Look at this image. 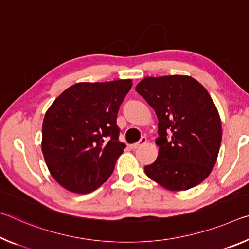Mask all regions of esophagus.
<instances>
[{
  "label": "esophagus",
  "mask_w": 249,
  "mask_h": 249,
  "mask_svg": "<svg viewBox=\"0 0 249 249\" xmlns=\"http://www.w3.org/2000/svg\"><path fill=\"white\" fill-rule=\"evenodd\" d=\"M146 142H147V138H146V137H142L140 142H135V144H133V145H130V148H132L133 150L138 149V148H140V147L144 146V145L146 144Z\"/></svg>",
  "instance_id": "obj_1"
}]
</instances>
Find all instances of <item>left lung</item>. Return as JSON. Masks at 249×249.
Returning a JSON list of instances; mask_svg holds the SVG:
<instances>
[{
  "label": "left lung",
  "mask_w": 249,
  "mask_h": 249,
  "mask_svg": "<svg viewBox=\"0 0 249 249\" xmlns=\"http://www.w3.org/2000/svg\"><path fill=\"white\" fill-rule=\"evenodd\" d=\"M135 90L158 119V157L145 167L147 177L170 191L201 183L215 165L222 141L221 117L209 92L181 74L144 78Z\"/></svg>",
  "instance_id": "1"
}]
</instances>
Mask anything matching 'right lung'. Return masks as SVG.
<instances>
[{
  "instance_id": "1",
  "label": "right lung",
  "mask_w": 249,
  "mask_h": 249,
  "mask_svg": "<svg viewBox=\"0 0 249 249\" xmlns=\"http://www.w3.org/2000/svg\"><path fill=\"white\" fill-rule=\"evenodd\" d=\"M132 86V79L79 82L47 109L41 150L50 175L66 190L90 193L112 175L125 148L117 112Z\"/></svg>"
}]
</instances>
